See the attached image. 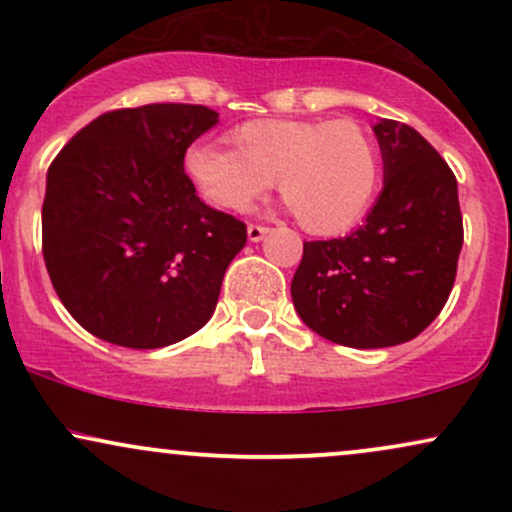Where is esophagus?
Here are the masks:
<instances>
[{"label": "esophagus", "instance_id": "esophagus-1", "mask_svg": "<svg viewBox=\"0 0 512 512\" xmlns=\"http://www.w3.org/2000/svg\"><path fill=\"white\" fill-rule=\"evenodd\" d=\"M269 228L267 226H257V223H250L248 226V240L250 243H260V240L267 236Z\"/></svg>", "mask_w": 512, "mask_h": 512}]
</instances>
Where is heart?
<instances>
[{
	"label": "heart",
	"instance_id": "b5f03b06",
	"mask_svg": "<svg viewBox=\"0 0 512 512\" xmlns=\"http://www.w3.org/2000/svg\"><path fill=\"white\" fill-rule=\"evenodd\" d=\"M236 149L195 142L182 170L214 207L245 211L279 175V192L305 231L334 236L361 221L380 182V156L349 120H252L231 132Z\"/></svg>",
	"mask_w": 512,
	"mask_h": 512
}]
</instances>
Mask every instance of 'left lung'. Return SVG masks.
Returning <instances> with one entry per match:
<instances>
[{
	"mask_svg": "<svg viewBox=\"0 0 512 512\" xmlns=\"http://www.w3.org/2000/svg\"><path fill=\"white\" fill-rule=\"evenodd\" d=\"M383 154V192L346 238L303 243L291 281L296 313L334 344L383 349L436 320L462 250L457 180L414 127L373 125Z\"/></svg>",
	"mask_w": 512,
	"mask_h": 512,
	"instance_id": "8db88e82",
	"label": "left lung"
}]
</instances>
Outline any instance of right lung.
<instances>
[{
  "instance_id": "add662e5",
  "label": "right lung",
  "mask_w": 512,
  "mask_h": 512,
  "mask_svg": "<svg viewBox=\"0 0 512 512\" xmlns=\"http://www.w3.org/2000/svg\"><path fill=\"white\" fill-rule=\"evenodd\" d=\"M216 122L219 113L204 105L113 110L52 161L45 267L64 308L93 337L161 349L214 315L248 231L197 197L182 156Z\"/></svg>"
}]
</instances>
